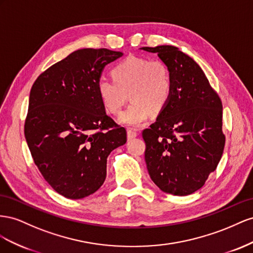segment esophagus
I'll return each instance as SVG.
<instances>
[{"mask_svg": "<svg viewBox=\"0 0 253 253\" xmlns=\"http://www.w3.org/2000/svg\"><path fill=\"white\" fill-rule=\"evenodd\" d=\"M136 135H138V132L134 131V130H132V129H128V131H127V136H128V139H129V140L134 139Z\"/></svg>", "mask_w": 253, "mask_h": 253, "instance_id": "obj_1", "label": "esophagus"}]
</instances>
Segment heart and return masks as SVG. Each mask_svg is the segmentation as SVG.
Returning <instances> with one entry per match:
<instances>
[{"label": "heart", "mask_w": 253, "mask_h": 253, "mask_svg": "<svg viewBox=\"0 0 253 253\" xmlns=\"http://www.w3.org/2000/svg\"><path fill=\"white\" fill-rule=\"evenodd\" d=\"M112 78H99L96 92L103 106L111 113H119L126 100H131L119 122L139 127L146 122L150 111L160 112L168 105L171 93V78L165 64L146 57L129 56L115 64Z\"/></svg>", "instance_id": "obj_1"}]
</instances>
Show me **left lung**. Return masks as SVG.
<instances>
[{"mask_svg":"<svg viewBox=\"0 0 253 253\" xmlns=\"http://www.w3.org/2000/svg\"><path fill=\"white\" fill-rule=\"evenodd\" d=\"M140 49L158 54L171 78L168 105L142 133L147 170L161 191L185 196L203 187L221 159V100L197 62L178 47Z\"/></svg>","mask_w":253,"mask_h":253,"instance_id":"obj_1","label":"left lung"}]
</instances>
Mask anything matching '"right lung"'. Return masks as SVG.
<instances>
[{"label": "right lung", "instance_id": "add662e5", "mask_svg": "<svg viewBox=\"0 0 253 253\" xmlns=\"http://www.w3.org/2000/svg\"><path fill=\"white\" fill-rule=\"evenodd\" d=\"M107 48H82L36 79L24 133L35 164L53 189L69 199L95 193L107 158L127 133L107 115L96 84L108 63L122 57Z\"/></svg>", "mask_w": 253, "mask_h": 253}]
</instances>
